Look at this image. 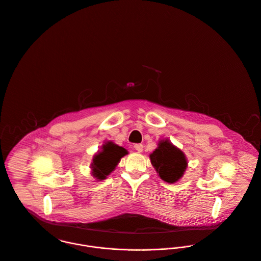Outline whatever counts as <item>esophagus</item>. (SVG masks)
<instances>
[{
	"mask_svg": "<svg viewBox=\"0 0 261 261\" xmlns=\"http://www.w3.org/2000/svg\"><path fill=\"white\" fill-rule=\"evenodd\" d=\"M134 148H135V150H137L138 152H141L142 150H143V145L142 144H135L134 145Z\"/></svg>",
	"mask_w": 261,
	"mask_h": 261,
	"instance_id": "esophagus-1",
	"label": "esophagus"
}]
</instances>
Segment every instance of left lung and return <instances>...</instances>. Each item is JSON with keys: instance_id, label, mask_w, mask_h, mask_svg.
<instances>
[{"instance_id": "left-lung-1", "label": "left lung", "mask_w": 261, "mask_h": 261, "mask_svg": "<svg viewBox=\"0 0 261 261\" xmlns=\"http://www.w3.org/2000/svg\"><path fill=\"white\" fill-rule=\"evenodd\" d=\"M149 156L160 177L168 183L178 181L187 168L185 154L169 140H162Z\"/></svg>"}]
</instances>
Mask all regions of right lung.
Wrapping results in <instances>:
<instances>
[{"mask_svg": "<svg viewBox=\"0 0 261 261\" xmlns=\"http://www.w3.org/2000/svg\"><path fill=\"white\" fill-rule=\"evenodd\" d=\"M127 153V150L119 145L109 141L102 146V150L97 153L92 163V174L94 178L103 180L110 175L120 160Z\"/></svg>", "mask_w": 261, "mask_h": 261, "instance_id": "add662e5", "label": "right lung"}]
</instances>
